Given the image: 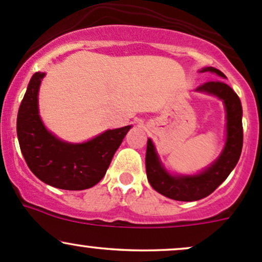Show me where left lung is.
I'll use <instances>...</instances> for the list:
<instances>
[{"instance_id": "1", "label": "left lung", "mask_w": 262, "mask_h": 262, "mask_svg": "<svg viewBox=\"0 0 262 262\" xmlns=\"http://www.w3.org/2000/svg\"><path fill=\"white\" fill-rule=\"evenodd\" d=\"M200 72H211L219 77L226 78L215 67H204ZM196 91L212 95L224 102L226 111V141L220 156L201 172L195 175H177L166 170L152 140H147L146 173L148 182L157 192L176 201H198L212 193L235 168L243 150V106L235 91L221 80L204 83Z\"/></svg>"}]
</instances>
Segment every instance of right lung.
Listing matches in <instances>:
<instances>
[{
	"mask_svg": "<svg viewBox=\"0 0 262 262\" xmlns=\"http://www.w3.org/2000/svg\"><path fill=\"white\" fill-rule=\"evenodd\" d=\"M45 72L31 77L18 108L19 148L30 170L41 181L62 190H86L102 180L131 126L107 130L86 142L58 139L42 122L38 91Z\"/></svg>",
	"mask_w": 262,
	"mask_h": 262,
	"instance_id": "add662e5",
	"label": "right lung"
}]
</instances>
